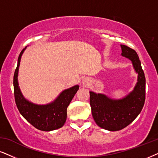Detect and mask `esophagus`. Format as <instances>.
<instances>
[{"label":"esophagus","mask_w":158,"mask_h":158,"mask_svg":"<svg viewBox=\"0 0 158 158\" xmlns=\"http://www.w3.org/2000/svg\"><path fill=\"white\" fill-rule=\"evenodd\" d=\"M89 82V80L88 79H83L82 80V84L84 85H85V86H87V85H88Z\"/></svg>","instance_id":"esophagus-1"}]
</instances>
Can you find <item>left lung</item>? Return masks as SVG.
<instances>
[{"label":"left lung","instance_id":"1","mask_svg":"<svg viewBox=\"0 0 158 158\" xmlns=\"http://www.w3.org/2000/svg\"><path fill=\"white\" fill-rule=\"evenodd\" d=\"M123 57L128 58L138 74L134 88L126 96L114 99L103 93L89 91L92 114L100 127L117 131L130 125L142 110L145 101L146 79L136 52L125 45H120Z\"/></svg>","mask_w":158,"mask_h":158}]
</instances>
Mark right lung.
Segmentation results:
<instances>
[{
  "label": "right lung",
  "mask_w": 158,
  "mask_h": 158,
  "mask_svg": "<svg viewBox=\"0 0 158 158\" xmlns=\"http://www.w3.org/2000/svg\"><path fill=\"white\" fill-rule=\"evenodd\" d=\"M26 48L27 47L19 54L14 75V90L18 110L26 120L40 131H51L60 128L66 121L67 108L79 89V85H76L64 89L53 101L47 104H36L26 99L22 93L18 82L21 57Z\"/></svg>",
  "instance_id": "add662e5"
}]
</instances>
